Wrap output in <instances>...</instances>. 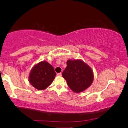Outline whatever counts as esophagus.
I'll return each mask as SVG.
<instances>
[{
  "label": "esophagus",
  "instance_id": "esophagus-1",
  "mask_svg": "<svg viewBox=\"0 0 128 128\" xmlns=\"http://www.w3.org/2000/svg\"><path fill=\"white\" fill-rule=\"evenodd\" d=\"M62 73H57V76H62Z\"/></svg>",
  "mask_w": 128,
  "mask_h": 128
}]
</instances>
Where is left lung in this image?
<instances>
[{"label": "left lung", "mask_w": 128, "mask_h": 128, "mask_svg": "<svg viewBox=\"0 0 128 128\" xmlns=\"http://www.w3.org/2000/svg\"><path fill=\"white\" fill-rule=\"evenodd\" d=\"M62 76L71 90L80 92L86 90L93 81L94 76L92 69L81 60H68Z\"/></svg>", "instance_id": "left-lung-1"}]
</instances>
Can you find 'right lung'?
I'll return each instance as SVG.
<instances>
[{
  "mask_svg": "<svg viewBox=\"0 0 128 128\" xmlns=\"http://www.w3.org/2000/svg\"><path fill=\"white\" fill-rule=\"evenodd\" d=\"M55 76L53 66L48 62H42L32 69L29 75V81L36 89L42 90L50 85Z\"/></svg>",
  "mask_w": 128,
  "mask_h": 128,
  "instance_id": "add662e5",
  "label": "right lung"
}]
</instances>
